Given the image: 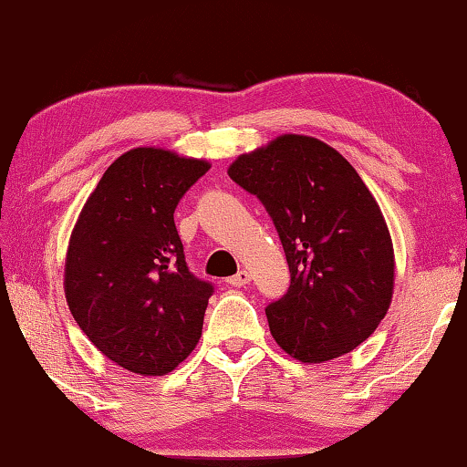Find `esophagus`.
<instances>
[{"label":"esophagus","instance_id":"esophagus-1","mask_svg":"<svg viewBox=\"0 0 467 467\" xmlns=\"http://www.w3.org/2000/svg\"><path fill=\"white\" fill-rule=\"evenodd\" d=\"M228 284H231V286H236V288H243V286H247V284L251 282V274L247 272V270H241L239 274H234V275H231V278L226 280Z\"/></svg>","mask_w":467,"mask_h":467}]
</instances>
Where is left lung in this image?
<instances>
[{"label": "left lung", "instance_id": "left-lung-1", "mask_svg": "<svg viewBox=\"0 0 467 467\" xmlns=\"http://www.w3.org/2000/svg\"><path fill=\"white\" fill-rule=\"evenodd\" d=\"M228 177L265 205L286 253L290 288L265 309L282 350L315 365L365 342L391 305L395 259L352 164L326 141L284 133L241 154Z\"/></svg>", "mask_w": 467, "mask_h": 467}]
</instances>
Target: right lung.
<instances>
[{
    "label": "right lung",
    "instance_id": "obj_1",
    "mask_svg": "<svg viewBox=\"0 0 467 467\" xmlns=\"http://www.w3.org/2000/svg\"><path fill=\"white\" fill-rule=\"evenodd\" d=\"M208 169L164 148H133L105 171L69 236V311L131 373L167 375L200 342L214 286L189 272L175 208Z\"/></svg>",
    "mask_w": 467,
    "mask_h": 467
}]
</instances>
